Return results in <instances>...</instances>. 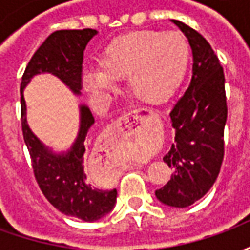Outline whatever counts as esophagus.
<instances>
[{"label":"esophagus","instance_id":"esophagus-1","mask_svg":"<svg viewBox=\"0 0 250 250\" xmlns=\"http://www.w3.org/2000/svg\"><path fill=\"white\" fill-rule=\"evenodd\" d=\"M148 115H152L151 111H146V109H143V111H134V112H130L128 115H125L123 122H125V127H127V125H130V123L142 122V120L145 119L146 116H148Z\"/></svg>","mask_w":250,"mask_h":250}]
</instances>
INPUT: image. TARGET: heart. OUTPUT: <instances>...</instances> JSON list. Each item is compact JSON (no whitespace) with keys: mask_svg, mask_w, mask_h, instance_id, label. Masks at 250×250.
Instances as JSON below:
<instances>
[{"mask_svg":"<svg viewBox=\"0 0 250 250\" xmlns=\"http://www.w3.org/2000/svg\"><path fill=\"white\" fill-rule=\"evenodd\" d=\"M190 46L182 33L136 30L109 42L100 57L102 71L83 72L84 91L100 100L115 91V82L128 79L130 92L147 104L167 100L184 80Z\"/></svg>","mask_w":250,"mask_h":250,"instance_id":"obj_1","label":"heart"}]
</instances>
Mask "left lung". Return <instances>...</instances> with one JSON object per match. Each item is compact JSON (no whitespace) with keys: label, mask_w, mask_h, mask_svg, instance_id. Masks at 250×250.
I'll use <instances>...</instances> for the list:
<instances>
[{"label":"left lung","mask_w":250,"mask_h":250,"mask_svg":"<svg viewBox=\"0 0 250 250\" xmlns=\"http://www.w3.org/2000/svg\"><path fill=\"white\" fill-rule=\"evenodd\" d=\"M171 22L190 44L193 71L188 89L170 111L175 138L163 161L174 173L155 197L166 206L184 209L202 198L218 177L228 107L224 69L210 44L184 22Z\"/></svg>","instance_id":"obj_1"}]
</instances>
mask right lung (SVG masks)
I'll use <instances>...</instances> for the list:
<instances>
[{
    "label": "right lung",
    "mask_w": 250,
    "mask_h": 250,
    "mask_svg": "<svg viewBox=\"0 0 250 250\" xmlns=\"http://www.w3.org/2000/svg\"><path fill=\"white\" fill-rule=\"evenodd\" d=\"M95 29L57 30L35 52L21 80V125L25 145L29 150L37 184L45 198L62 214L85 222H95L108 215L116 204V188L102 190L88 182L85 174V148L89 128L95 118L88 105L79 104V131L69 148L55 151L44 145L30 130L26 120L24 91L30 80L41 73L60 79L71 92H82L83 53Z\"/></svg>",
    "instance_id": "1"
}]
</instances>
